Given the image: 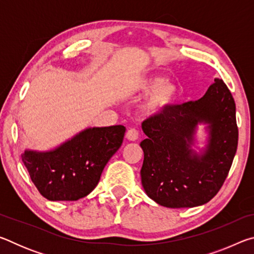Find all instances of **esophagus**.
I'll return each instance as SVG.
<instances>
[{"label":"esophagus","mask_w":254,"mask_h":254,"mask_svg":"<svg viewBox=\"0 0 254 254\" xmlns=\"http://www.w3.org/2000/svg\"><path fill=\"white\" fill-rule=\"evenodd\" d=\"M127 139L128 141H136L139 139V132H137L135 128H130V130L127 132Z\"/></svg>","instance_id":"34e87169"}]
</instances>
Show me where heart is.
Wrapping results in <instances>:
<instances>
[{"instance_id":"b5f03b06","label":"heart","mask_w":254,"mask_h":254,"mask_svg":"<svg viewBox=\"0 0 254 254\" xmlns=\"http://www.w3.org/2000/svg\"><path fill=\"white\" fill-rule=\"evenodd\" d=\"M134 93H148L139 110L145 117H156L176 104L179 97V87L176 81L163 76L150 74L142 76L132 85Z\"/></svg>"}]
</instances>
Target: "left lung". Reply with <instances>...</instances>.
<instances>
[{
	"mask_svg": "<svg viewBox=\"0 0 254 254\" xmlns=\"http://www.w3.org/2000/svg\"><path fill=\"white\" fill-rule=\"evenodd\" d=\"M204 126V147L196 130ZM147 139L141 183L145 194L169 208L209 201L227 177L238 149L235 102L220 78L197 101L171 106L142 123Z\"/></svg>",
	"mask_w": 254,
	"mask_h": 254,
	"instance_id": "obj_1",
	"label": "left lung"
}]
</instances>
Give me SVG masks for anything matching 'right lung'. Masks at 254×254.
<instances>
[{
	"label": "right lung",
	"mask_w": 254,
	"mask_h": 254,
	"mask_svg": "<svg viewBox=\"0 0 254 254\" xmlns=\"http://www.w3.org/2000/svg\"><path fill=\"white\" fill-rule=\"evenodd\" d=\"M126 127H86L47 151L21 154L34 186L49 200H78L91 194L103 169L123 142Z\"/></svg>",
	"instance_id": "1"
}]
</instances>
